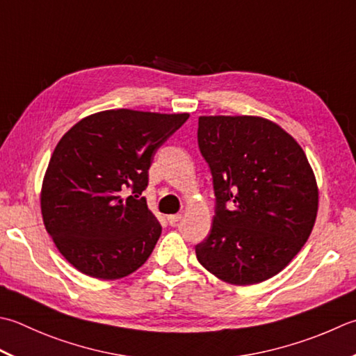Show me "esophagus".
Segmentation results:
<instances>
[{
  "instance_id": "34e87169",
  "label": "esophagus",
  "mask_w": 356,
  "mask_h": 356,
  "mask_svg": "<svg viewBox=\"0 0 356 356\" xmlns=\"http://www.w3.org/2000/svg\"><path fill=\"white\" fill-rule=\"evenodd\" d=\"M166 219H168V222H170L171 225H176L177 222H179L180 219H182V214H170Z\"/></svg>"
}]
</instances>
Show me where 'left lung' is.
Instances as JSON below:
<instances>
[{
	"label": "left lung",
	"instance_id": "left-lung-1",
	"mask_svg": "<svg viewBox=\"0 0 356 356\" xmlns=\"http://www.w3.org/2000/svg\"><path fill=\"white\" fill-rule=\"evenodd\" d=\"M197 142L216 196L197 261L233 285L270 280L315 225L318 185L307 156L280 124L254 115H202Z\"/></svg>",
	"mask_w": 356,
	"mask_h": 356
}]
</instances>
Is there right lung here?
Returning <instances> with one entry per match:
<instances>
[{"instance_id":"right-lung-1","label":"right lung","mask_w":356,"mask_h":356,"mask_svg":"<svg viewBox=\"0 0 356 356\" xmlns=\"http://www.w3.org/2000/svg\"><path fill=\"white\" fill-rule=\"evenodd\" d=\"M188 117L109 109L60 138L41 186V214L58 252L81 273L120 280L148 259L162 233L142 197L148 170Z\"/></svg>"}]
</instances>
